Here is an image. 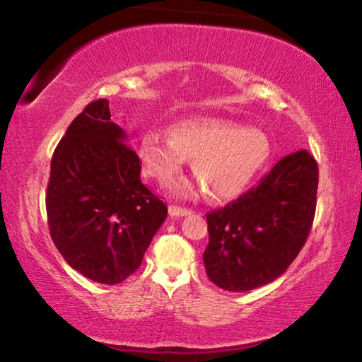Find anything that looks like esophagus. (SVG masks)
Returning a JSON list of instances; mask_svg holds the SVG:
<instances>
[{"mask_svg": "<svg viewBox=\"0 0 362 362\" xmlns=\"http://www.w3.org/2000/svg\"><path fill=\"white\" fill-rule=\"evenodd\" d=\"M169 214L170 217H187L192 214L189 209H185V207H179V206H170L169 207Z\"/></svg>", "mask_w": 362, "mask_h": 362, "instance_id": "34e87169", "label": "esophagus"}]
</instances>
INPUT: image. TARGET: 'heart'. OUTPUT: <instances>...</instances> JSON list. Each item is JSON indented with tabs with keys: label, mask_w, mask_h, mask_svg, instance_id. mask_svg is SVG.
I'll use <instances>...</instances> for the list:
<instances>
[{
	"label": "heart",
	"mask_w": 362,
	"mask_h": 362,
	"mask_svg": "<svg viewBox=\"0 0 362 362\" xmlns=\"http://www.w3.org/2000/svg\"><path fill=\"white\" fill-rule=\"evenodd\" d=\"M137 156L146 175L169 183L193 159L192 170L214 201H230L249 187L272 156L268 136L257 127L228 119H189L159 131L142 134ZM188 194L192 188L179 185Z\"/></svg>",
	"instance_id": "obj_1"
}]
</instances>
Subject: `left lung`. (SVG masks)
<instances>
[{
  "instance_id": "1",
  "label": "left lung",
  "mask_w": 362,
  "mask_h": 362,
  "mask_svg": "<svg viewBox=\"0 0 362 362\" xmlns=\"http://www.w3.org/2000/svg\"><path fill=\"white\" fill-rule=\"evenodd\" d=\"M317 175L315 158L296 151L259 185L207 214L209 244L203 260L214 284L246 292L273 283L289 268L313 225Z\"/></svg>"
}]
</instances>
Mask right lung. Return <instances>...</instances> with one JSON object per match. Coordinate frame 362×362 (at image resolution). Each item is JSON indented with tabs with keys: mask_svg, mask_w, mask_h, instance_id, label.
<instances>
[{
	"mask_svg": "<svg viewBox=\"0 0 362 362\" xmlns=\"http://www.w3.org/2000/svg\"><path fill=\"white\" fill-rule=\"evenodd\" d=\"M140 169L107 99L90 102L71 121L52 155L51 238L65 262L95 283L131 276L166 220V204L140 182Z\"/></svg>",
	"mask_w": 362,
	"mask_h": 362,
	"instance_id": "obj_1",
	"label": "right lung"
}]
</instances>
